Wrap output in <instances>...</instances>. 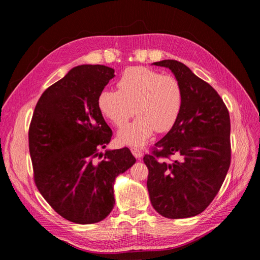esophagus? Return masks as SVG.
<instances>
[{
	"label": "esophagus",
	"mask_w": 260,
	"mask_h": 260,
	"mask_svg": "<svg viewBox=\"0 0 260 260\" xmlns=\"http://www.w3.org/2000/svg\"><path fill=\"white\" fill-rule=\"evenodd\" d=\"M131 153L133 154V156H135L137 159L142 158V156H143L142 151H141L139 147H136V146L135 147H131Z\"/></svg>",
	"instance_id": "obj_1"
}]
</instances>
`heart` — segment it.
I'll return each instance as SVG.
<instances>
[{
    "label": "heart",
    "mask_w": 260,
    "mask_h": 260,
    "mask_svg": "<svg viewBox=\"0 0 260 260\" xmlns=\"http://www.w3.org/2000/svg\"><path fill=\"white\" fill-rule=\"evenodd\" d=\"M118 91L103 90L99 95L100 111L116 127H122L136 113V120L118 132L127 145L142 146L154 132L170 130L182 106V89L172 76L145 67H131L121 75Z\"/></svg>",
    "instance_id": "1"
}]
</instances>
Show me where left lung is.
I'll use <instances>...</instances> for the list:
<instances>
[{
  "label": "left lung",
  "mask_w": 260,
  "mask_h": 260,
  "mask_svg": "<svg viewBox=\"0 0 260 260\" xmlns=\"http://www.w3.org/2000/svg\"><path fill=\"white\" fill-rule=\"evenodd\" d=\"M182 89V106L174 127L144 156L147 190L154 209L169 219L205 210L221 187L231 161L230 116L222 99L182 62L164 59ZM175 154L174 162L165 158Z\"/></svg>",
  "instance_id": "obj_1"
}]
</instances>
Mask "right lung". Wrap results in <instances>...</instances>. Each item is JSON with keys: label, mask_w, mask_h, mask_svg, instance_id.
<instances>
[{"label": "right lung", "mask_w": 260, "mask_h": 260, "mask_svg": "<svg viewBox=\"0 0 260 260\" xmlns=\"http://www.w3.org/2000/svg\"><path fill=\"white\" fill-rule=\"evenodd\" d=\"M115 70L80 65L46 89L29 128L35 182L51 207L69 221L96 223L115 205V179L136 158L128 147L99 151L111 142L98 100ZM104 155L101 162L97 157Z\"/></svg>", "instance_id": "add662e5"}]
</instances>
